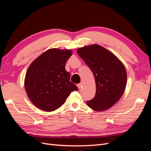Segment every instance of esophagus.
Returning a JSON list of instances; mask_svg holds the SVG:
<instances>
[{"label":"esophagus","mask_w":151,"mask_h":151,"mask_svg":"<svg viewBox=\"0 0 151 151\" xmlns=\"http://www.w3.org/2000/svg\"><path fill=\"white\" fill-rule=\"evenodd\" d=\"M82 85H83V83H79V84H77V87H78V88H79V89H80V88H81V87H82Z\"/></svg>","instance_id":"esophagus-1"}]
</instances>
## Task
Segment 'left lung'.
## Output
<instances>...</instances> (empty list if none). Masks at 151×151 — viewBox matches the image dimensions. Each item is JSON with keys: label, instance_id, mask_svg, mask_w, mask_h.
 Wrapping results in <instances>:
<instances>
[{"label": "left lung", "instance_id": "left-lung-1", "mask_svg": "<svg viewBox=\"0 0 151 151\" xmlns=\"http://www.w3.org/2000/svg\"><path fill=\"white\" fill-rule=\"evenodd\" d=\"M77 52L92 70L96 81L95 96L87 104L96 111L110 108L124 93L127 79L125 66L115 55L98 45L79 48Z\"/></svg>", "mask_w": 151, "mask_h": 151}]
</instances>
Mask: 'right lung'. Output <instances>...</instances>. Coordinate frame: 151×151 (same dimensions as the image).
I'll return each instance as SVG.
<instances>
[{"instance_id":"obj_1","label":"right lung","mask_w":151,"mask_h":151,"mask_svg":"<svg viewBox=\"0 0 151 151\" xmlns=\"http://www.w3.org/2000/svg\"><path fill=\"white\" fill-rule=\"evenodd\" d=\"M72 55L70 50L52 48L31 63L24 88L31 101L39 109L55 111L65 102L72 91L78 90L70 81V73L65 68Z\"/></svg>"}]
</instances>
